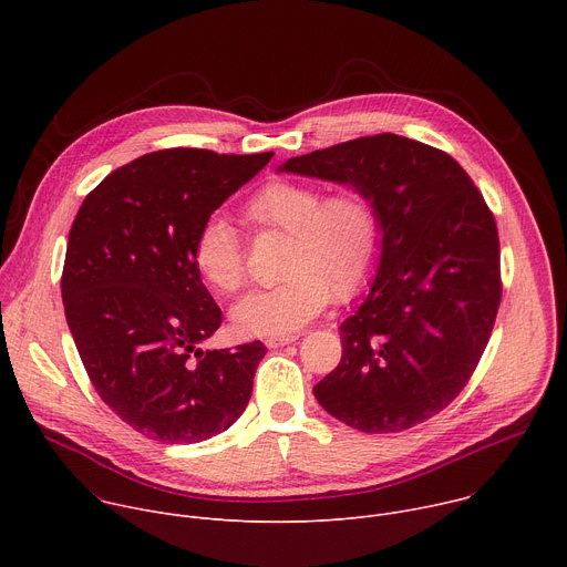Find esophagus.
I'll list each match as a JSON object with an SVG mask.
<instances>
[{
  "mask_svg": "<svg viewBox=\"0 0 567 567\" xmlns=\"http://www.w3.org/2000/svg\"><path fill=\"white\" fill-rule=\"evenodd\" d=\"M298 337H271L267 339V348L276 350V348H282V346H289V343H296Z\"/></svg>",
  "mask_w": 567,
  "mask_h": 567,
  "instance_id": "34e87169",
  "label": "esophagus"
}]
</instances>
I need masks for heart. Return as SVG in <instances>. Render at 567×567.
I'll return each mask as SVG.
<instances>
[{
    "label": "heart",
    "mask_w": 567,
    "mask_h": 567,
    "mask_svg": "<svg viewBox=\"0 0 567 567\" xmlns=\"http://www.w3.org/2000/svg\"><path fill=\"white\" fill-rule=\"evenodd\" d=\"M245 219L262 230L287 233L282 282L251 291L233 311V326L247 337H285L302 330L328 305L354 296L372 274L379 254L381 224L368 195L341 188L322 197L316 184L271 182L247 204ZM204 282L233 293L247 280L245 254L235 228L208 219L193 249Z\"/></svg>",
    "instance_id": "b5f03b06"
}]
</instances>
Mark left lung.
I'll return each mask as SVG.
<instances>
[{"label": "left lung", "mask_w": 567, "mask_h": 567, "mask_svg": "<svg viewBox=\"0 0 567 567\" xmlns=\"http://www.w3.org/2000/svg\"><path fill=\"white\" fill-rule=\"evenodd\" d=\"M368 195L381 224L377 276L341 322L343 357L318 403L363 433H399L444 411L473 374L501 305L492 210L455 158L377 134L278 168Z\"/></svg>", "instance_id": "obj_1"}]
</instances>
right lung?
<instances>
[{"mask_svg":"<svg viewBox=\"0 0 567 567\" xmlns=\"http://www.w3.org/2000/svg\"><path fill=\"white\" fill-rule=\"evenodd\" d=\"M173 147L107 175L69 230L62 302L107 406L164 444L204 442L245 413L267 348L204 350L221 311L195 269L202 226L271 161Z\"/></svg>","mask_w":567,"mask_h":567,"instance_id":"right-lung-1","label":"right lung"}]
</instances>
